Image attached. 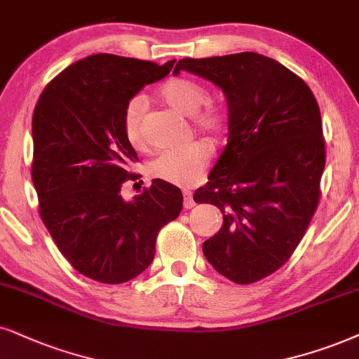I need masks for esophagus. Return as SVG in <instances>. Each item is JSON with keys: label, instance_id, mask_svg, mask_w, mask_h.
I'll return each instance as SVG.
<instances>
[{"label": "esophagus", "instance_id": "34e87169", "mask_svg": "<svg viewBox=\"0 0 359 359\" xmlns=\"http://www.w3.org/2000/svg\"><path fill=\"white\" fill-rule=\"evenodd\" d=\"M184 207H185V208H192V207H195L194 195H192V192H189V190H185V192H184Z\"/></svg>", "mask_w": 359, "mask_h": 359}]
</instances>
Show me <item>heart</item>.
I'll return each mask as SVG.
<instances>
[{
    "label": "heart",
    "instance_id": "b5f03b06",
    "mask_svg": "<svg viewBox=\"0 0 359 359\" xmlns=\"http://www.w3.org/2000/svg\"><path fill=\"white\" fill-rule=\"evenodd\" d=\"M158 96L180 114L192 117L195 129L208 139L220 140L229 130V119L224 109L208 102L210 96L207 89L192 79L172 78L158 89ZM146 109V99L135 96L126 104L122 112V130L127 142L137 149L146 144V135H144ZM210 158V144H207L205 140H195L177 151L161 152L156 158H152L149 170L152 177L164 182L179 187H190L202 179Z\"/></svg>",
    "mask_w": 359,
    "mask_h": 359
}]
</instances>
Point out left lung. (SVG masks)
Instances as JSON below:
<instances>
[{"instance_id":"1","label":"left lung","mask_w":359,"mask_h":359,"mask_svg":"<svg viewBox=\"0 0 359 359\" xmlns=\"http://www.w3.org/2000/svg\"><path fill=\"white\" fill-rule=\"evenodd\" d=\"M229 102V144L194 201L219 207L224 225L203 242L208 263L248 285L281 269L320 202L326 152L320 107L288 67L257 53L180 59Z\"/></svg>"}]
</instances>
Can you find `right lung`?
Segmentation results:
<instances>
[{
    "instance_id": "right-lung-1",
    "label": "right lung",
    "mask_w": 359,
    "mask_h": 359,
    "mask_svg": "<svg viewBox=\"0 0 359 359\" xmlns=\"http://www.w3.org/2000/svg\"><path fill=\"white\" fill-rule=\"evenodd\" d=\"M175 61L93 54L44 88L33 114L31 177L39 215L72 269L101 283H124L151 265L161 229L182 210V192L152 180L134 202L121 189L139 179L122 130L126 104L165 78Z\"/></svg>"
}]
</instances>
